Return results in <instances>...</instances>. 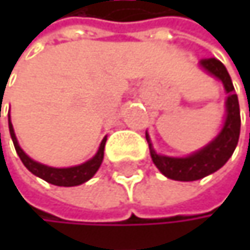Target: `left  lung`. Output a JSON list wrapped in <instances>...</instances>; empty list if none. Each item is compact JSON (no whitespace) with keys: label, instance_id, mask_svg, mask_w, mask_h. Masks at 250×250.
<instances>
[{"label":"left lung","instance_id":"1","mask_svg":"<svg viewBox=\"0 0 250 250\" xmlns=\"http://www.w3.org/2000/svg\"><path fill=\"white\" fill-rule=\"evenodd\" d=\"M200 65L207 72L219 78L225 85L226 92L229 94L226 101L227 117L220 134L210 145L192 153L188 158H169V156L158 155L152 147L149 136L146 134V140L149 143L153 164L165 176L175 181H197L216 172L233 155L239 142V134H240L239 100L237 95L234 94V86L226 66L216 58H204L200 61Z\"/></svg>","mask_w":250,"mask_h":250}]
</instances>
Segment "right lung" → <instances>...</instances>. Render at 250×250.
<instances>
[{"mask_svg": "<svg viewBox=\"0 0 250 250\" xmlns=\"http://www.w3.org/2000/svg\"><path fill=\"white\" fill-rule=\"evenodd\" d=\"M8 127H10V134H11L16 152L20 156V159L24 164L25 168L31 174H34L36 176L44 179L49 184H53V185H58V187H75V185H81V184L86 182L88 179H91L94 176V174L98 171V168H100V165L103 162L104 146H105L107 137H104V140L101 142L97 155L92 159H89L88 162H85L82 165H78V167H72V168H50V167L42 165V164L34 162L33 159H30L23 152V149L19 146L17 137L14 134V128H13V125H11L10 120H8Z\"/></svg>", "mask_w": 250, "mask_h": 250, "instance_id": "right-lung-1", "label": "right lung"}]
</instances>
